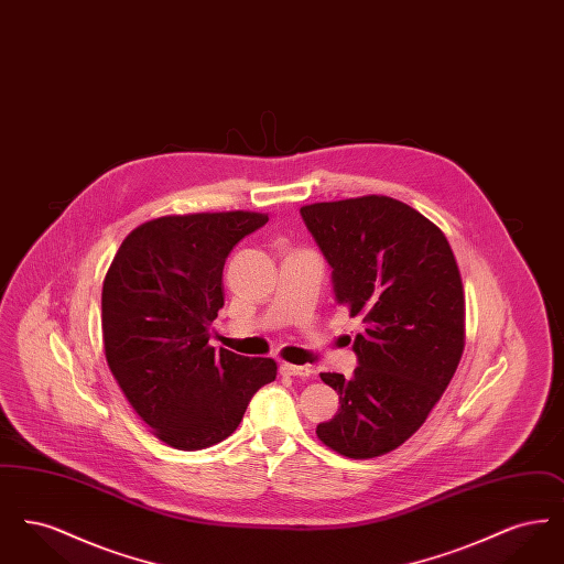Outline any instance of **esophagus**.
<instances>
[{
	"label": "esophagus",
	"mask_w": 564,
	"mask_h": 564,
	"mask_svg": "<svg viewBox=\"0 0 564 564\" xmlns=\"http://www.w3.org/2000/svg\"><path fill=\"white\" fill-rule=\"evenodd\" d=\"M281 372L288 376H300V378L313 375L308 366H294V364H281Z\"/></svg>",
	"instance_id": "obj_1"
}]
</instances>
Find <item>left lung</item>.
I'll return each mask as SVG.
<instances>
[{
    "label": "left lung",
    "instance_id": "1",
    "mask_svg": "<svg viewBox=\"0 0 564 564\" xmlns=\"http://www.w3.org/2000/svg\"><path fill=\"white\" fill-rule=\"evenodd\" d=\"M300 215L332 269L336 302L364 323L352 376L322 375L340 408L317 435L349 458L387 455L425 423L460 361L455 253L425 215L389 196L315 203Z\"/></svg>",
    "mask_w": 564,
    "mask_h": 564
}]
</instances>
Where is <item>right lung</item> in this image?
<instances>
[{
  "mask_svg": "<svg viewBox=\"0 0 564 564\" xmlns=\"http://www.w3.org/2000/svg\"><path fill=\"white\" fill-rule=\"evenodd\" d=\"M269 221L249 212L169 215L122 241L101 294L109 370L164 444L200 451L239 427L274 359L209 347L228 253Z\"/></svg>",
  "mask_w": 564,
  "mask_h": 564,
  "instance_id": "right-lung-1",
  "label": "right lung"
}]
</instances>
